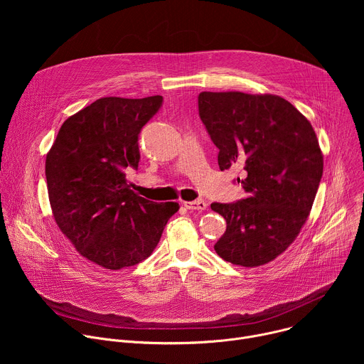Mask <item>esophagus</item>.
I'll use <instances>...</instances> for the list:
<instances>
[{
    "mask_svg": "<svg viewBox=\"0 0 364 364\" xmlns=\"http://www.w3.org/2000/svg\"><path fill=\"white\" fill-rule=\"evenodd\" d=\"M184 207L190 212H203L207 209V203L203 200H197V201H183Z\"/></svg>",
    "mask_w": 364,
    "mask_h": 364,
    "instance_id": "1",
    "label": "esophagus"
}]
</instances>
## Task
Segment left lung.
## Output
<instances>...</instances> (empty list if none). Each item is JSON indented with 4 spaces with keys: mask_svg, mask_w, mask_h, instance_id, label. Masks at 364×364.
<instances>
[{
    "mask_svg": "<svg viewBox=\"0 0 364 364\" xmlns=\"http://www.w3.org/2000/svg\"><path fill=\"white\" fill-rule=\"evenodd\" d=\"M198 115L219 148L220 170L245 171L237 183L246 197L210 205L228 223L215 250L233 265H265L296 239L313 207L324 167L314 128L268 93L201 92Z\"/></svg>",
    "mask_w": 364,
    "mask_h": 364,
    "instance_id": "obj_1",
    "label": "left lung"
}]
</instances>
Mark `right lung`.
Returning a JSON list of instances; mask_svg holds the SVG:
<instances>
[{
    "mask_svg": "<svg viewBox=\"0 0 364 364\" xmlns=\"http://www.w3.org/2000/svg\"><path fill=\"white\" fill-rule=\"evenodd\" d=\"M163 96L100 97L69 117L46 157L53 218L87 261L111 271L134 267L159 245L178 203H154L131 190L138 135Z\"/></svg>",
    "mask_w": 364,
    "mask_h": 364,
    "instance_id": "1",
    "label": "right lung"
}]
</instances>
